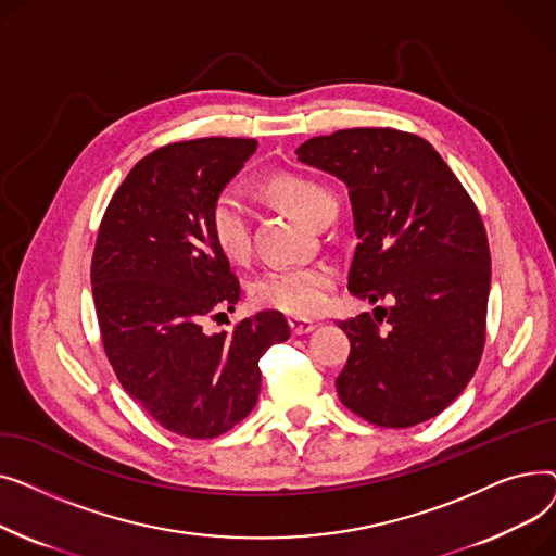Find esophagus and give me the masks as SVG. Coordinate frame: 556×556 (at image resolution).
Returning a JSON list of instances; mask_svg holds the SVG:
<instances>
[{
	"instance_id": "34e87169",
	"label": "esophagus",
	"mask_w": 556,
	"mask_h": 556,
	"mask_svg": "<svg viewBox=\"0 0 556 556\" xmlns=\"http://www.w3.org/2000/svg\"><path fill=\"white\" fill-rule=\"evenodd\" d=\"M288 327L295 336H304V333H311L317 325L308 317H288Z\"/></svg>"
}]
</instances>
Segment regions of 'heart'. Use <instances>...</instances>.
Returning a JSON list of instances; mask_svg holds the SVG:
<instances>
[{
	"label": "heart",
	"mask_w": 556,
	"mask_h": 556,
	"mask_svg": "<svg viewBox=\"0 0 556 556\" xmlns=\"http://www.w3.org/2000/svg\"><path fill=\"white\" fill-rule=\"evenodd\" d=\"M266 191L279 200L298 218L313 223L315 216L336 204L333 193L306 175L275 173L266 180ZM210 229L216 245L229 258H243L250 250V212L243 195L237 189L220 191L210 210ZM336 275L327 266L311 268H279L258 277L252 286L256 304L277 308L293 317H308L323 311Z\"/></svg>",
	"instance_id": "1"
}]
</instances>
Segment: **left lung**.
Segmentation results:
<instances>
[{
	"instance_id": "8db88e82",
	"label": "left lung",
	"mask_w": 556,
	"mask_h": 556,
	"mask_svg": "<svg viewBox=\"0 0 556 556\" xmlns=\"http://www.w3.org/2000/svg\"><path fill=\"white\" fill-rule=\"evenodd\" d=\"M298 160L349 189L358 237L349 293L392 302L338 323L352 342L340 401L386 428L437 417L484 346L491 254L473 200L426 139L392 128L313 137Z\"/></svg>"
}]
</instances>
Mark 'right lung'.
<instances>
[{"instance_id":"obj_1","label":"right lung","mask_w":556,"mask_h":556,"mask_svg":"<svg viewBox=\"0 0 556 556\" xmlns=\"http://www.w3.org/2000/svg\"><path fill=\"white\" fill-rule=\"evenodd\" d=\"M254 151V139L207 137L146 155L112 195L94 248L92 295L116 378L162 428L191 440H212L252 413L258 358L290 338L277 311L231 333L202 329L210 313L241 300L210 210Z\"/></svg>"}]
</instances>
